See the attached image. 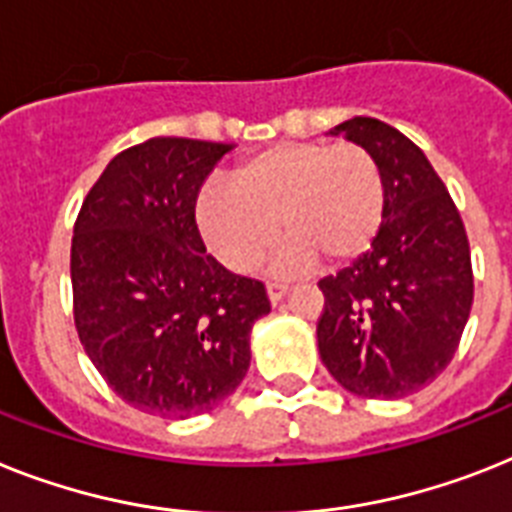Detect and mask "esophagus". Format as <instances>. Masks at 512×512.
Returning a JSON list of instances; mask_svg holds the SVG:
<instances>
[{"instance_id": "34e87169", "label": "esophagus", "mask_w": 512, "mask_h": 512, "mask_svg": "<svg viewBox=\"0 0 512 512\" xmlns=\"http://www.w3.org/2000/svg\"><path fill=\"white\" fill-rule=\"evenodd\" d=\"M287 290H290V285H285V282H266V293H269V301L272 303L282 301Z\"/></svg>"}]
</instances>
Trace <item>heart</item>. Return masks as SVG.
<instances>
[{
	"instance_id": "heart-1",
	"label": "heart",
	"mask_w": 512,
	"mask_h": 512,
	"mask_svg": "<svg viewBox=\"0 0 512 512\" xmlns=\"http://www.w3.org/2000/svg\"><path fill=\"white\" fill-rule=\"evenodd\" d=\"M196 198V225L206 248L227 269L246 274L285 243L277 266L306 272L316 261L342 269L371 251L387 211L377 156L361 143L287 141L256 151Z\"/></svg>"
}]
</instances>
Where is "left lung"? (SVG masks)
<instances>
[{"instance_id": "8db88e82", "label": "left lung", "mask_w": 512, "mask_h": 512, "mask_svg": "<svg viewBox=\"0 0 512 512\" xmlns=\"http://www.w3.org/2000/svg\"><path fill=\"white\" fill-rule=\"evenodd\" d=\"M377 156L387 211L366 256L319 282V356L361 398H405L453 361L474 303L471 248L458 206L424 151L374 117L329 130Z\"/></svg>"}]
</instances>
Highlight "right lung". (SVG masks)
<instances>
[{"label":"right lung","mask_w":512,"mask_h":512,"mask_svg":"<svg viewBox=\"0 0 512 512\" xmlns=\"http://www.w3.org/2000/svg\"><path fill=\"white\" fill-rule=\"evenodd\" d=\"M230 143L149 138L88 190L70 248L80 345L125 403L185 418L217 408L251 363L264 282L227 272L196 225L198 190Z\"/></svg>","instance_id":"add662e5"}]
</instances>
